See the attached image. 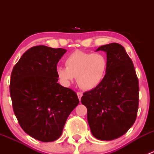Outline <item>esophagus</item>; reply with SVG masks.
Wrapping results in <instances>:
<instances>
[{"label": "esophagus", "instance_id": "obj_1", "mask_svg": "<svg viewBox=\"0 0 154 154\" xmlns=\"http://www.w3.org/2000/svg\"><path fill=\"white\" fill-rule=\"evenodd\" d=\"M77 96H78V98H79V100H80V99H81L82 96H83V93H82L81 91H78V92H77Z\"/></svg>", "mask_w": 154, "mask_h": 154}]
</instances>
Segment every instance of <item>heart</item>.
I'll return each instance as SVG.
<instances>
[{"mask_svg":"<svg viewBox=\"0 0 154 154\" xmlns=\"http://www.w3.org/2000/svg\"><path fill=\"white\" fill-rule=\"evenodd\" d=\"M66 68L58 67L59 80L68 86L77 77L78 86L83 90H92L101 84L108 69L107 57L101 53H87L77 51L70 54L65 60Z\"/></svg>","mask_w":154,"mask_h":154,"instance_id":"heart-1","label":"heart"}]
</instances>
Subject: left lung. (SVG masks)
Here are the masks:
<instances>
[{
    "mask_svg": "<svg viewBox=\"0 0 154 154\" xmlns=\"http://www.w3.org/2000/svg\"><path fill=\"white\" fill-rule=\"evenodd\" d=\"M106 52L108 69L98 87L83 93L81 103L93 136L109 141L125 134L133 126L139 108V80L132 60L118 43L100 46Z\"/></svg>",
    "mask_w": 154,
    "mask_h": 154,
    "instance_id": "obj_1",
    "label": "left lung"
}]
</instances>
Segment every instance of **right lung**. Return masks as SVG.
I'll list each match as a JSON object with an SVG mask.
<instances>
[{"instance_id":"obj_1","label":"right lung","mask_w":154,"mask_h":154,"mask_svg":"<svg viewBox=\"0 0 154 154\" xmlns=\"http://www.w3.org/2000/svg\"><path fill=\"white\" fill-rule=\"evenodd\" d=\"M66 52L34 46L23 54L11 74L10 92L18 123L29 136L43 142L60 138L79 103L75 91L57 83V65Z\"/></svg>"}]
</instances>
